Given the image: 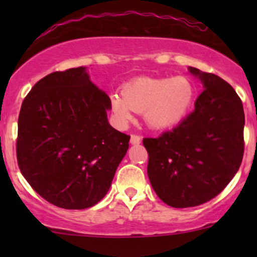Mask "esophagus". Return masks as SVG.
I'll return each mask as SVG.
<instances>
[{
    "label": "esophagus",
    "instance_id": "1",
    "mask_svg": "<svg viewBox=\"0 0 257 257\" xmlns=\"http://www.w3.org/2000/svg\"><path fill=\"white\" fill-rule=\"evenodd\" d=\"M140 141H141V138L139 137V135L133 134L131 137V144H133V145H138V144H140Z\"/></svg>",
    "mask_w": 257,
    "mask_h": 257
}]
</instances>
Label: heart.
I'll return each instance as SVG.
<instances>
[{
    "label": "heart",
    "instance_id": "heart-1",
    "mask_svg": "<svg viewBox=\"0 0 257 257\" xmlns=\"http://www.w3.org/2000/svg\"><path fill=\"white\" fill-rule=\"evenodd\" d=\"M194 95L193 83L184 76L139 77L123 87L122 95L111 94V110L119 124H126L132 119V111H135L143 112L150 128L166 129L185 118L192 107Z\"/></svg>",
    "mask_w": 257,
    "mask_h": 257
}]
</instances>
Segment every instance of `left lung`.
<instances>
[{"label": "left lung", "instance_id": "left-lung-1", "mask_svg": "<svg viewBox=\"0 0 257 257\" xmlns=\"http://www.w3.org/2000/svg\"><path fill=\"white\" fill-rule=\"evenodd\" d=\"M204 90L194 111L172 131L145 138L147 174L157 196L173 208L213 199L239 169L244 153V110L232 85L214 73L188 67Z\"/></svg>", "mask_w": 257, "mask_h": 257}]
</instances>
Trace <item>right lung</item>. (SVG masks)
Returning <instances> with one entry per match:
<instances>
[{"label":"right lung","mask_w":257,"mask_h":257,"mask_svg":"<svg viewBox=\"0 0 257 257\" xmlns=\"http://www.w3.org/2000/svg\"><path fill=\"white\" fill-rule=\"evenodd\" d=\"M111 100L85 67L47 75L32 87L18 118V166L47 202L87 209L107 193L129 135L107 120Z\"/></svg>","instance_id":"add662e5"}]
</instances>
